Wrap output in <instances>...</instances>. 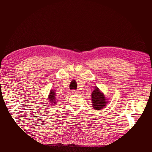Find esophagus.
<instances>
[{
	"label": "esophagus",
	"mask_w": 152,
	"mask_h": 152,
	"mask_svg": "<svg viewBox=\"0 0 152 152\" xmlns=\"http://www.w3.org/2000/svg\"><path fill=\"white\" fill-rule=\"evenodd\" d=\"M72 93L73 94H78L79 93V91H77V90H72Z\"/></svg>",
	"instance_id": "1"
}]
</instances>
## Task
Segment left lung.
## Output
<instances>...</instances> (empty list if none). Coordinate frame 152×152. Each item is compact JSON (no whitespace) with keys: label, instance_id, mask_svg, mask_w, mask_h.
<instances>
[{"label":"left lung","instance_id":"1","mask_svg":"<svg viewBox=\"0 0 152 152\" xmlns=\"http://www.w3.org/2000/svg\"><path fill=\"white\" fill-rule=\"evenodd\" d=\"M91 100L93 103L92 105L96 110H100L103 109L107 103L104 95L97 87H96L94 90L92 92Z\"/></svg>","mask_w":152,"mask_h":152}]
</instances>
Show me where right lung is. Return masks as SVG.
I'll return each mask as SVG.
<instances>
[{
    "label": "right lung",
    "mask_w": 152,
    "mask_h": 152,
    "mask_svg": "<svg viewBox=\"0 0 152 152\" xmlns=\"http://www.w3.org/2000/svg\"><path fill=\"white\" fill-rule=\"evenodd\" d=\"M55 90H51L50 92V94L49 95V99L50 100V103H53L52 104H54V103H56V94H55ZM55 105V104H53Z\"/></svg>",
    "instance_id": "right-lung-1"
}]
</instances>
